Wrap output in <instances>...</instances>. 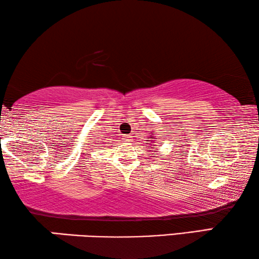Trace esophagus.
Here are the masks:
<instances>
[{
	"label": "esophagus",
	"instance_id": "obj_1",
	"mask_svg": "<svg viewBox=\"0 0 259 259\" xmlns=\"http://www.w3.org/2000/svg\"><path fill=\"white\" fill-rule=\"evenodd\" d=\"M130 139H131V137L129 136V135H125V136H124V141H126V142H129V141H130Z\"/></svg>",
	"mask_w": 259,
	"mask_h": 259
}]
</instances>
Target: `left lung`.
Here are the masks:
<instances>
[{
    "instance_id": "1",
    "label": "left lung",
    "mask_w": 259,
    "mask_h": 259,
    "mask_svg": "<svg viewBox=\"0 0 259 259\" xmlns=\"http://www.w3.org/2000/svg\"><path fill=\"white\" fill-rule=\"evenodd\" d=\"M153 137H154V136H151L150 138H153ZM149 142H150V143H152V144H151V145H153V143H154L153 141H149ZM150 143H149V144H150Z\"/></svg>"
}]
</instances>
